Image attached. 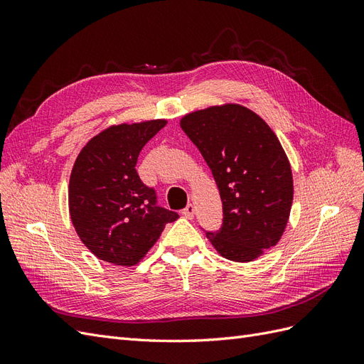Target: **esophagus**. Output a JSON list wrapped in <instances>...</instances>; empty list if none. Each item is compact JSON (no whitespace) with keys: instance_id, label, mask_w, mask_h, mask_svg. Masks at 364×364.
Instances as JSON below:
<instances>
[{"instance_id":"1","label":"esophagus","mask_w":364,"mask_h":364,"mask_svg":"<svg viewBox=\"0 0 364 364\" xmlns=\"http://www.w3.org/2000/svg\"><path fill=\"white\" fill-rule=\"evenodd\" d=\"M182 215L186 218H193L194 217V205L188 203L182 209Z\"/></svg>"}]
</instances>
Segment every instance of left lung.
I'll return each mask as SVG.
<instances>
[{"instance_id": "1", "label": "left lung", "mask_w": 364, "mask_h": 364, "mask_svg": "<svg viewBox=\"0 0 364 364\" xmlns=\"http://www.w3.org/2000/svg\"><path fill=\"white\" fill-rule=\"evenodd\" d=\"M181 127L213 171L223 203L218 230H205L220 255L249 262L279 241L290 215L293 178L266 121L240 105L185 115Z\"/></svg>"}]
</instances>
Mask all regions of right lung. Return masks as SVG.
Instances as JSON below:
<instances>
[{
	"instance_id": "obj_1",
	"label": "right lung",
	"mask_w": 364,
	"mask_h": 364,
	"mask_svg": "<svg viewBox=\"0 0 364 364\" xmlns=\"http://www.w3.org/2000/svg\"><path fill=\"white\" fill-rule=\"evenodd\" d=\"M167 124L153 119L112 126L77 156L70 178V214L77 235L97 258L134 266L179 214L158 205L156 191L139 179V151Z\"/></svg>"
}]
</instances>
